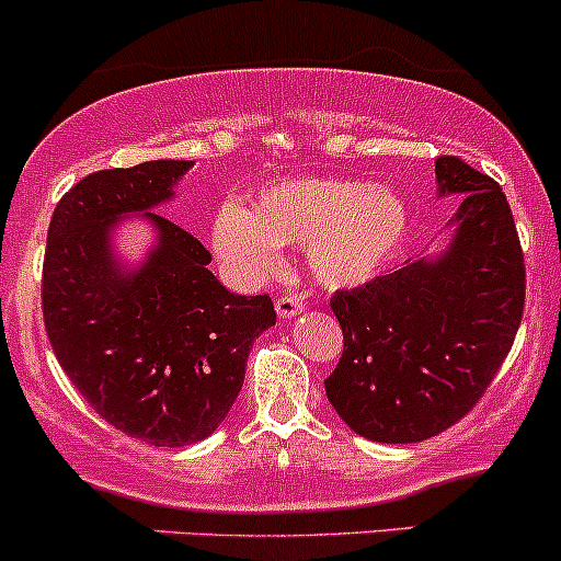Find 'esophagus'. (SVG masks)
I'll list each match as a JSON object with an SVG mask.
<instances>
[{
  "mask_svg": "<svg viewBox=\"0 0 561 561\" xmlns=\"http://www.w3.org/2000/svg\"><path fill=\"white\" fill-rule=\"evenodd\" d=\"M275 312H278L280 320H291L301 312V299L299 297H280L275 301Z\"/></svg>",
  "mask_w": 561,
  "mask_h": 561,
  "instance_id": "1",
  "label": "esophagus"
}]
</instances>
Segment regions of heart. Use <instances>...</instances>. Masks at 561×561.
Instances as JSON below:
<instances>
[{
    "instance_id": "obj_1",
    "label": "heart",
    "mask_w": 561,
    "mask_h": 561,
    "mask_svg": "<svg viewBox=\"0 0 561 561\" xmlns=\"http://www.w3.org/2000/svg\"><path fill=\"white\" fill-rule=\"evenodd\" d=\"M411 204L392 187L347 178H294L264 187L247 209L225 206L211 222V249L236 278L275 270L278 247H305L323 288H357L400 254Z\"/></svg>"
}]
</instances>
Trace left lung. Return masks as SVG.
<instances>
[{"label": "left lung", "instance_id": "obj_1", "mask_svg": "<svg viewBox=\"0 0 561 561\" xmlns=\"http://www.w3.org/2000/svg\"><path fill=\"white\" fill-rule=\"evenodd\" d=\"M434 174L437 198H458L448 241L331 299L344 352L325 394L374 443H421L467 416L525 307V260L499 182L456 156L434 161Z\"/></svg>", "mask_w": 561, "mask_h": 561}]
</instances>
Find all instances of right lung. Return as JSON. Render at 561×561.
I'll use <instances>...</instances> for the list:
<instances>
[{
    "instance_id": "add662e5",
    "label": "right lung",
    "mask_w": 561,
    "mask_h": 561,
    "mask_svg": "<svg viewBox=\"0 0 561 561\" xmlns=\"http://www.w3.org/2000/svg\"><path fill=\"white\" fill-rule=\"evenodd\" d=\"M193 161L103 169L60 198L47 232L42 307L55 357L94 411L159 448L206 439L243 387L254 339L275 325L270 297H238L198 238L159 209ZM142 218L154 243L137 263L115 230Z\"/></svg>"
}]
</instances>
